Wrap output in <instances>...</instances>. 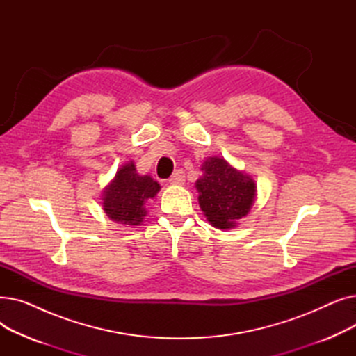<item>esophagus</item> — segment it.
I'll return each instance as SVG.
<instances>
[{
	"label": "esophagus",
	"mask_w": 356,
	"mask_h": 356,
	"mask_svg": "<svg viewBox=\"0 0 356 356\" xmlns=\"http://www.w3.org/2000/svg\"><path fill=\"white\" fill-rule=\"evenodd\" d=\"M186 180V176H184V172L181 170V168H179V170H176L170 179H168V183L170 184H183Z\"/></svg>",
	"instance_id": "obj_1"
}]
</instances>
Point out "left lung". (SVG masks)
I'll return each instance as SVG.
<instances>
[{
	"mask_svg": "<svg viewBox=\"0 0 356 356\" xmlns=\"http://www.w3.org/2000/svg\"><path fill=\"white\" fill-rule=\"evenodd\" d=\"M202 170L204 173L196 181L200 209L215 228L235 227V222L244 218L252 207L255 181L219 157H209Z\"/></svg>",
	"mask_w": 356,
	"mask_h": 356,
	"instance_id": "obj_1",
	"label": "left lung"
}]
</instances>
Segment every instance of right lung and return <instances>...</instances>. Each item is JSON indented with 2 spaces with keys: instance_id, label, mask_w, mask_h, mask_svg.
Instances as JSON below:
<instances>
[{
  "instance_id": "obj_1",
  "label": "right lung",
  "mask_w": 356,
  "mask_h": 356,
  "mask_svg": "<svg viewBox=\"0 0 356 356\" xmlns=\"http://www.w3.org/2000/svg\"><path fill=\"white\" fill-rule=\"evenodd\" d=\"M160 184L149 176H140L133 163L122 165L105 189L102 200L105 213L124 225H138L147 211L144 203L157 195Z\"/></svg>"
}]
</instances>
